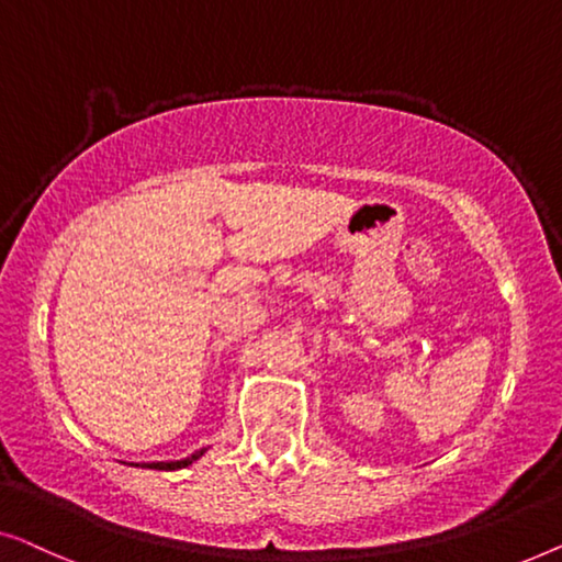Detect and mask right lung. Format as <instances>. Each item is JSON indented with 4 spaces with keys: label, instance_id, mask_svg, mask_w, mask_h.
I'll use <instances>...</instances> for the list:
<instances>
[{
    "label": "right lung",
    "instance_id": "1",
    "mask_svg": "<svg viewBox=\"0 0 562 562\" xmlns=\"http://www.w3.org/2000/svg\"><path fill=\"white\" fill-rule=\"evenodd\" d=\"M205 453V448L195 450L183 461H155V463H142V469H155V471H178V469H186V465H191L193 461H199V458ZM130 465H139V463H130Z\"/></svg>",
    "mask_w": 562,
    "mask_h": 562
}]
</instances>
